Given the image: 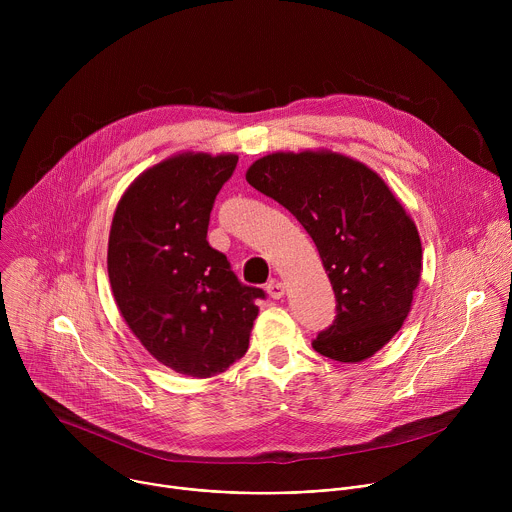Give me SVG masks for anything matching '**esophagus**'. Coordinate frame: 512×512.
<instances>
[{"mask_svg":"<svg viewBox=\"0 0 512 512\" xmlns=\"http://www.w3.org/2000/svg\"><path fill=\"white\" fill-rule=\"evenodd\" d=\"M267 294H269V298L279 300V298L285 296V285H283L281 281H277V279H271V281L267 283Z\"/></svg>","mask_w":512,"mask_h":512,"instance_id":"obj_1","label":"esophagus"}]
</instances>
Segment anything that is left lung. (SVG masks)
Instances as JSON below:
<instances>
[{
  "instance_id": "1",
  "label": "left lung",
  "mask_w": 512,
  "mask_h": 512,
  "mask_svg": "<svg viewBox=\"0 0 512 512\" xmlns=\"http://www.w3.org/2000/svg\"><path fill=\"white\" fill-rule=\"evenodd\" d=\"M247 182L298 218L328 271L336 318L314 350L371 358L401 330L421 277L419 233L401 202L377 172L328 150L269 154Z\"/></svg>"
}]
</instances>
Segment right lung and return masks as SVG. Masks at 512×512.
Returning <instances> with one entry per match:
<instances>
[{
    "label": "right lung",
    "mask_w": 512,
    "mask_h": 512,
    "mask_svg": "<svg viewBox=\"0 0 512 512\" xmlns=\"http://www.w3.org/2000/svg\"><path fill=\"white\" fill-rule=\"evenodd\" d=\"M235 154H178L145 170L121 196L109 233L107 271L117 308L156 360L208 379L249 348L255 300L227 257L208 245L214 198Z\"/></svg>",
    "instance_id": "1"
}]
</instances>
